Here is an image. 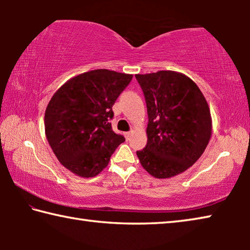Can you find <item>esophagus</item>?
Masks as SVG:
<instances>
[{"instance_id": "esophagus-1", "label": "esophagus", "mask_w": 250, "mask_h": 250, "mask_svg": "<svg viewBox=\"0 0 250 250\" xmlns=\"http://www.w3.org/2000/svg\"><path fill=\"white\" fill-rule=\"evenodd\" d=\"M131 133H132V132H131V131H128V132H125V137L126 140H129V139H130Z\"/></svg>"}]
</instances>
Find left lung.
<instances>
[{"mask_svg":"<svg viewBox=\"0 0 250 250\" xmlns=\"http://www.w3.org/2000/svg\"><path fill=\"white\" fill-rule=\"evenodd\" d=\"M147 110V142L137 151L152 176L167 179L188 170L200 159L211 134L208 104L200 88L172 70L135 75Z\"/></svg>","mask_w":250,"mask_h":250,"instance_id":"left-lung-1","label":"left lung"}]
</instances>
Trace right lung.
<instances>
[{
    "instance_id": "obj_1",
    "label": "right lung",
    "mask_w": 250,
    "mask_h": 250,
    "mask_svg": "<svg viewBox=\"0 0 250 250\" xmlns=\"http://www.w3.org/2000/svg\"><path fill=\"white\" fill-rule=\"evenodd\" d=\"M132 75L96 69L71 78L52 97L45 133L59 162L76 175L94 177L125 141L112 130V105Z\"/></svg>"
}]
</instances>
